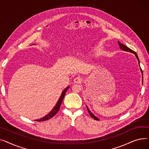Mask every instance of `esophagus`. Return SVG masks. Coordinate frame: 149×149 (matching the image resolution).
Returning <instances> with one entry per match:
<instances>
[{
	"label": "esophagus",
	"instance_id": "esophagus-1",
	"mask_svg": "<svg viewBox=\"0 0 149 149\" xmlns=\"http://www.w3.org/2000/svg\"><path fill=\"white\" fill-rule=\"evenodd\" d=\"M81 81H82V79L80 77H77L74 80V82L75 83H80Z\"/></svg>",
	"mask_w": 149,
	"mask_h": 149
}]
</instances>
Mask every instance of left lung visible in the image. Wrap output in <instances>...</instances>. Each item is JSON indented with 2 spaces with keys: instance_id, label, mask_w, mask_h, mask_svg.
<instances>
[{
  "instance_id": "obj_1",
  "label": "left lung",
  "mask_w": 149,
  "mask_h": 149,
  "mask_svg": "<svg viewBox=\"0 0 149 149\" xmlns=\"http://www.w3.org/2000/svg\"><path fill=\"white\" fill-rule=\"evenodd\" d=\"M118 45H119V46H120V49H122V50H123V51H127V52H131V53H133L134 54H135V56H136V58H137V60H138V64H139V66H140V65H139V58H138V55H137V54L135 52V51H132V49H130V48H129L127 46H125L124 45H123V44H122V43H121L119 41H118ZM140 70H141V74H142V75H143V71H142V69H141V68H140ZM142 83H143V77L142 76ZM86 107H87V109H88V112H89V115H91V117H92V118H93V119H95V120H98L99 119L97 118V117L96 116H95L94 115H93L92 112H91V111H90V109H89V107L86 106Z\"/></svg>"
}]
</instances>
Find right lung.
Returning a JSON list of instances; mask_svg holds the SVG:
<instances>
[{
  "label": "right lung",
  "instance_id": "right-lung-1",
  "mask_svg": "<svg viewBox=\"0 0 149 149\" xmlns=\"http://www.w3.org/2000/svg\"><path fill=\"white\" fill-rule=\"evenodd\" d=\"M33 45H34V44H33ZM69 88V86H68L66 89H65L63 91H62V93H61V95H60V98L58 99V101H57V103H56V106H54V107L52 109V111H51L48 115H46V116H44V117H43L42 118H40V120H36L35 121H43L48 120H49V119L52 118V117H53L55 115H56V114L58 112V111H59L60 105H61V103H62L63 100V98H64V97H65L66 92L67 91V90H68Z\"/></svg>",
  "mask_w": 149,
  "mask_h": 149
}]
</instances>
